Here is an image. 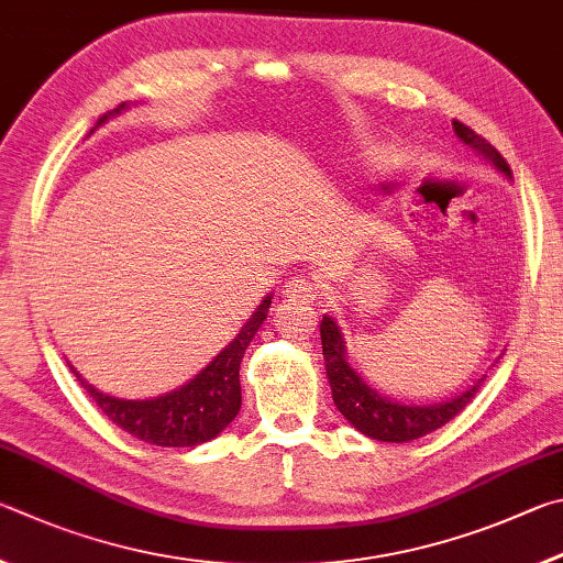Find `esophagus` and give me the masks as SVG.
Here are the masks:
<instances>
[{"instance_id":"obj_1","label":"esophagus","mask_w":563,"mask_h":563,"mask_svg":"<svg viewBox=\"0 0 563 563\" xmlns=\"http://www.w3.org/2000/svg\"><path fill=\"white\" fill-rule=\"evenodd\" d=\"M282 297L284 301H291V303H313L319 297V291L309 279H303V276H294L291 282L284 284Z\"/></svg>"}]
</instances>
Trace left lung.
<instances>
[{
  "mask_svg": "<svg viewBox=\"0 0 563 563\" xmlns=\"http://www.w3.org/2000/svg\"><path fill=\"white\" fill-rule=\"evenodd\" d=\"M455 135L462 143L470 145L472 151H477L487 163L497 167L501 175L511 177V170L505 157L497 153V147H492L485 137L477 135L472 128L462 125L460 121H452ZM321 346H323V363H327V376L331 386L333 402L343 418H346L353 428L371 440L380 442H410L418 440L428 432L438 430L457 416L460 410H465L467 402L475 398L485 376L472 383L467 390H462L460 396L442 400V402H428V406H408V402L390 400L380 396L376 388H371L363 380L361 373L351 366L346 356V341L339 323L323 313L321 321Z\"/></svg>",
  "mask_w": 563,
  "mask_h": 563,
  "instance_id": "8db88e82",
  "label": "left lung"
}]
</instances>
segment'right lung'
I'll return each mask as SVG.
<instances>
[{
	"instance_id": "obj_1",
	"label": "right lung",
	"mask_w": 563,
	"mask_h": 563,
	"mask_svg": "<svg viewBox=\"0 0 563 563\" xmlns=\"http://www.w3.org/2000/svg\"><path fill=\"white\" fill-rule=\"evenodd\" d=\"M128 103H121L115 111L98 118V125H103L108 118L125 111ZM93 128V131H96ZM91 131V133H93ZM272 294H266L260 307L246 319L240 333L207 363V366L190 378L185 386L175 388L165 396L147 400H125L108 396L93 388L84 376H78L74 366V376L81 380V386L91 393L96 406L103 410L108 420H113L118 428H123L128 435L143 442H151L157 448H195L212 440L230 426L242 408V388H240V363L246 346L254 339V333L266 319L269 311Z\"/></svg>"
}]
</instances>
